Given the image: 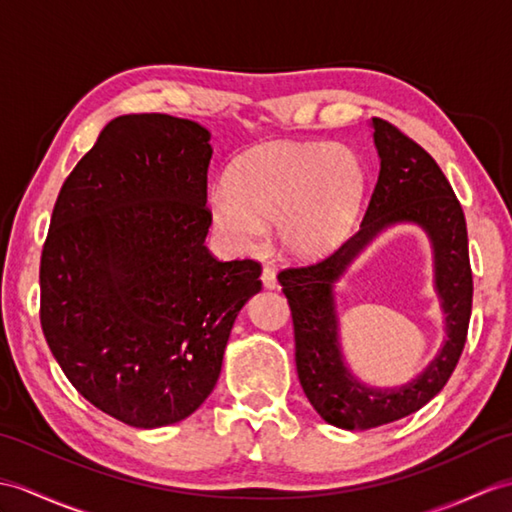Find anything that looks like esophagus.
<instances>
[{
    "mask_svg": "<svg viewBox=\"0 0 512 512\" xmlns=\"http://www.w3.org/2000/svg\"><path fill=\"white\" fill-rule=\"evenodd\" d=\"M261 283H264V288L266 290H275L277 288V277H275V270H272V268H264V270H261Z\"/></svg>",
    "mask_w": 512,
    "mask_h": 512,
    "instance_id": "1",
    "label": "esophagus"
}]
</instances>
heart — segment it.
<instances>
[{
  "mask_svg": "<svg viewBox=\"0 0 512 512\" xmlns=\"http://www.w3.org/2000/svg\"><path fill=\"white\" fill-rule=\"evenodd\" d=\"M364 172L353 150L314 141H266L244 152L213 187V231L235 253L259 251L275 224L279 251L299 261L325 257L358 216Z\"/></svg>",
  "mask_w": 512,
  "mask_h": 512,
  "instance_id": "heart-1",
  "label": "heart"
}]
</instances>
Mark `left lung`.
I'll return each instance as SVG.
<instances>
[{
	"label": "left lung",
	"mask_w": 512,
	"mask_h": 512,
	"mask_svg": "<svg viewBox=\"0 0 512 512\" xmlns=\"http://www.w3.org/2000/svg\"><path fill=\"white\" fill-rule=\"evenodd\" d=\"M368 126L379 176L360 231L318 264L279 272L292 310L299 382L320 417L342 430L392 423L434 399L465 349L473 299L465 213L445 174L430 154L392 124L373 117ZM397 223H414L431 240L446 336L439 353L410 383L377 389L355 378L343 360L335 283L379 234Z\"/></svg>",
	"instance_id": "8db88e82"
}]
</instances>
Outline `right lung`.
<instances>
[{
	"label": "right lung",
	"instance_id": "1",
	"mask_svg": "<svg viewBox=\"0 0 512 512\" xmlns=\"http://www.w3.org/2000/svg\"><path fill=\"white\" fill-rule=\"evenodd\" d=\"M211 133L141 113L102 128L67 176L41 255V327L82 397L133 427L187 419L216 386L253 259L218 261Z\"/></svg>",
	"mask_w": 512,
	"mask_h": 512
}]
</instances>
